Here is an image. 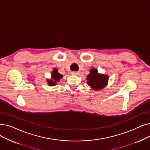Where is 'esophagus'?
Listing matches in <instances>:
<instances>
[{"instance_id": "obj_1", "label": "esophagus", "mask_w": 150, "mask_h": 150, "mask_svg": "<svg viewBox=\"0 0 150 150\" xmlns=\"http://www.w3.org/2000/svg\"><path fill=\"white\" fill-rule=\"evenodd\" d=\"M79 72H76V71H73V72L71 73V74L72 75H79Z\"/></svg>"}]
</instances>
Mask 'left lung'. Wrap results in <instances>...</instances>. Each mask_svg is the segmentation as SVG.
Wrapping results in <instances>:
<instances>
[{"label": "left lung", "mask_w": 150, "mask_h": 150, "mask_svg": "<svg viewBox=\"0 0 150 150\" xmlns=\"http://www.w3.org/2000/svg\"><path fill=\"white\" fill-rule=\"evenodd\" d=\"M86 76L87 84L93 90H100L105 88L108 84V75L99 74L96 68L91 69Z\"/></svg>", "instance_id": "left-lung-1"}]
</instances>
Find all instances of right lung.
I'll return each instance as SVG.
<instances>
[{"label":"right lung","mask_w":150,"mask_h":150,"mask_svg":"<svg viewBox=\"0 0 150 150\" xmlns=\"http://www.w3.org/2000/svg\"><path fill=\"white\" fill-rule=\"evenodd\" d=\"M51 75V79L47 80L48 84L50 86H56L57 84V83L59 82L60 80L63 77L62 75L60 74L59 72H58L57 69L56 68L53 69Z\"/></svg>","instance_id":"1"}]
</instances>
